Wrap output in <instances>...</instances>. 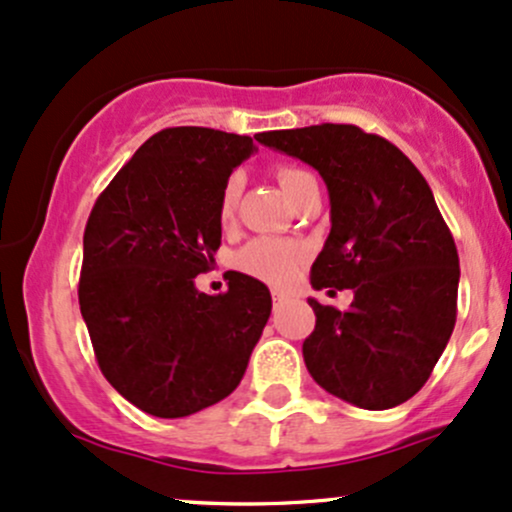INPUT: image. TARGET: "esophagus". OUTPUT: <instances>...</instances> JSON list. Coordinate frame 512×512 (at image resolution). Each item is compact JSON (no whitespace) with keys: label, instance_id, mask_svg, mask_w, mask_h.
Listing matches in <instances>:
<instances>
[{"label":"esophagus","instance_id":"1","mask_svg":"<svg viewBox=\"0 0 512 512\" xmlns=\"http://www.w3.org/2000/svg\"><path fill=\"white\" fill-rule=\"evenodd\" d=\"M286 299H289V296H286L284 291H277V289L272 291V301H274V306H282V303H284Z\"/></svg>","mask_w":512,"mask_h":512}]
</instances>
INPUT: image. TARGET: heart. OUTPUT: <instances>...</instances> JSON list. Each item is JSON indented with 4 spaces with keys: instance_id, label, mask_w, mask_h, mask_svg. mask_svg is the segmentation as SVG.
<instances>
[{
    "instance_id": "obj_1",
    "label": "heart",
    "mask_w": 512,
    "mask_h": 512,
    "mask_svg": "<svg viewBox=\"0 0 512 512\" xmlns=\"http://www.w3.org/2000/svg\"><path fill=\"white\" fill-rule=\"evenodd\" d=\"M311 177L308 172L299 170V167L282 165L277 167V182L284 189V194L294 201L296 192L301 184ZM240 189H243V179L240 174H230L223 184L221 196H218V221L230 223L238 209ZM306 260V247L296 240H282V238H255L250 240L243 250L238 252V267L243 269L250 277L262 279V282L284 286L294 279L299 272L301 262Z\"/></svg>"
}]
</instances>
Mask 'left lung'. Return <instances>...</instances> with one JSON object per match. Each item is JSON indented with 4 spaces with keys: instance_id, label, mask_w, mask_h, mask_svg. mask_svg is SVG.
I'll return each instance as SVG.
<instances>
[{
    "instance_id": "1",
    "label": "left lung",
    "mask_w": 512,
    "mask_h": 512,
    "mask_svg": "<svg viewBox=\"0 0 512 512\" xmlns=\"http://www.w3.org/2000/svg\"><path fill=\"white\" fill-rule=\"evenodd\" d=\"M328 184V240L313 289H352L347 311L311 299L303 362L318 386L367 411L408 401L430 379L457 320L459 255L428 182L396 145L352 123L257 133Z\"/></svg>"
}]
</instances>
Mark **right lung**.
I'll return each instance as SVG.
<instances>
[{"mask_svg": "<svg viewBox=\"0 0 512 512\" xmlns=\"http://www.w3.org/2000/svg\"><path fill=\"white\" fill-rule=\"evenodd\" d=\"M250 153V136L165 128L89 213L77 294L94 357L155 418H184L233 393L272 313L269 289L247 274H230L216 296L194 286L221 245L223 184Z\"/></svg>", "mask_w": 512, "mask_h": 512, "instance_id": "1", "label": "right lung"}]
</instances>
